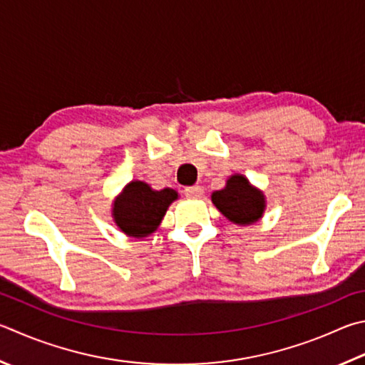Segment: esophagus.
Here are the masks:
<instances>
[{"label":"esophagus","mask_w":365,"mask_h":365,"mask_svg":"<svg viewBox=\"0 0 365 365\" xmlns=\"http://www.w3.org/2000/svg\"><path fill=\"white\" fill-rule=\"evenodd\" d=\"M185 195H187V197H201L202 196V188L200 187V185H193V187H187L185 188Z\"/></svg>","instance_id":"esophagus-1"}]
</instances>
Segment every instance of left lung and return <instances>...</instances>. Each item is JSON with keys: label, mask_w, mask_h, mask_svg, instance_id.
I'll return each mask as SVG.
<instances>
[{"label": "left lung", "mask_w": 365, "mask_h": 365, "mask_svg": "<svg viewBox=\"0 0 365 365\" xmlns=\"http://www.w3.org/2000/svg\"><path fill=\"white\" fill-rule=\"evenodd\" d=\"M212 201L222 214L237 225H249L262 217L264 209L263 195L252 188L247 178L233 175L227 187L212 193Z\"/></svg>", "instance_id": "8db88e82"}]
</instances>
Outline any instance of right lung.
Instances as JSON below:
<instances>
[{
    "label": "right lung",
    "instance_id": "obj_1",
    "mask_svg": "<svg viewBox=\"0 0 365 365\" xmlns=\"http://www.w3.org/2000/svg\"><path fill=\"white\" fill-rule=\"evenodd\" d=\"M174 200H177L174 190L156 191L143 182H130L115 201V222L125 235L145 237L158 228Z\"/></svg>",
    "mask_w": 365,
    "mask_h": 365
}]
</instances>
